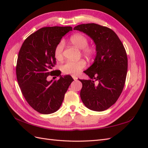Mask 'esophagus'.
<instances>
[{"instance_id": "obj_1", "label": "esophagus", "mask_w": 148, "mask_h": 148, "mask_svg": "<svg viewBox=\"0 0 148 148\" xmlns=\"http://www.w3.org/2000/svg\"><path fill=\"white\" fill-rule=\"evenodd\" d=\"M72 78H73L74 81H76V80L77 79V77L76 76H72Z\"/></svg>"}]
</instances>
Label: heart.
<instances>
[{
    "instance_id": "heart-1",
    "label": "heart",
    "mask_w": 148,
    "mask_h": 148,
    "mask_svg": "<svg viewBox=\"0 0 148 148\" xmlns=\"http://www.w3.org/2000/svg\"><path fill=\"white\" fill-rule=\"evenodd\" d=\"M70 40L72 45L77 48L82 49L83 53L87 56H93L95 53L94 49L92 47L87 46L88 40L86 37L82 34H75L71 36ZM64 48V41H60L58 43L55 48L54 55L55 58L58 60H61L63 57V50ZM86 62L83 60H79L77 61H67L64 65H62V71L65 74L76 75L85 67Z\"/></svg>"
}]
</instances>
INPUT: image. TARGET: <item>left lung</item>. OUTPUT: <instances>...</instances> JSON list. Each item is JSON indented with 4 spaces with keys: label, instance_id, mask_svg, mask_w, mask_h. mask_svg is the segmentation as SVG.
<instances>
[{
    "label": "left lung",
    "instance_id": "obj_1",
    "mask_svg": "<svg viewBox=\"0 0 148 148\" xmlns=\"http://www.w3.org/2000/svg\"><path fill=\"white\" fill-rule=\"evenodd\" d=\"M74 30L86 34L95 45L94 62L84 71L90 79H79L83 84L81 99L87 108L103 111L114 104L123 89L128 69L126 51L116 33L108 27L87 23Z\"/></svg>",
    "mask_w": 148,
    "mask_h": 148
}]
</instances>
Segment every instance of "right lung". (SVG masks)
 <instances>
[{
    "label": "right lung",
    "instance_id": "right-lung-1",
    "mask_svg": "<svg viewBox=\"0 0 148 148\" xmlns=\"http://www.w3.org/2000/svg\"><path fill=\"white\" fill-rule=\"evenodd\" d=\"M71 30V27L41 28L25 40L19 51L16 69L18 84L29 104L41 114H51L60 108L74 81L69 75H60L58 81L47 80L55 71L52 70L56 64L55 47Z\"/></svg>",
    "mask_w": 148,
    "mask_h": 148
}]
</instances>
